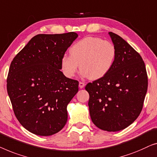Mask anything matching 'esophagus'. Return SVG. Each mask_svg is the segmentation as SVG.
I'll use <instances>...</instances> for the list:
<instances>
[{"instance_id":"obj_1","label":"esophagus","mask_w":157,"mask_h":157,"mask_svg":"<svg viewBox=\"0 0 157 157\" xmlns=\"http://www.w3.org/2000/svg\"><path fill=\"white\" fill-rule=\"evenodd\" d=\"M85 84L83 82H79V88H83L84 87H85Z\"/></svg>"}]
</instances>
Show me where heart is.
<instances>
[{
  "instance_id": "b5f03b06",
  "label": "heart",
  "mask_w": 157,
  "mask_h": 157,
  "mask_svg": "<svg viewBox=\"0 0 157 157\" xmlns=\"http://www.w3.org/2000/svg\"><path fill=\"white\" fill-rule=\"evenodd\" d=\"M70 56L64 55L60 67L68 78L75 75L79 67L83 77L98 79L109 73L117 56L116 48L111 42L98 37H86L76 42L70 49Z\"/></svg>"
}]
</instances>
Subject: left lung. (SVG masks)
Listing matches in <instances>:
<instances>
[{
	"label": "left lung",
	"mask_w": 157,
	"mask_h": 157,
	"mask_svg": "<svg viewBox=\"0 0 157 157\" xmlns=\"http://www.w3.org/2000/svg\"><path fill=\"white\" fill-rule=\"evenodd\" d=\"M109 34L117 51L113 67L85 90L92 122L100 129L117 132L133 123L142 112L148 78L140 55L118 35Z\"/></svg>",
	"instance_id": "obj_1"
}]
</instances>
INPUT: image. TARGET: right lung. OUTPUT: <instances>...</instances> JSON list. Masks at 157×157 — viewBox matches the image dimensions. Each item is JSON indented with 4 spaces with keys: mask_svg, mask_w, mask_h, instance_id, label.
<instances>
[{
    "mask_svg": "<svg viewBox=\"0 0 157 157\" xmlns=\"http://www.w3.org/2000/svg\"><path fill=\"white\" fill-rule=\"evenodd\" d=\"M78 36L74 32L37 35L11 62L8 94L17 120L31 133L52 135L67 122V106L79 82L64 75L60 60Z\"/></svg>",
    "mask_w": 157,
    "mask_h": 157,
    "instance_id": "add662e5",
    "label": "right lung"
}]
</instances>
